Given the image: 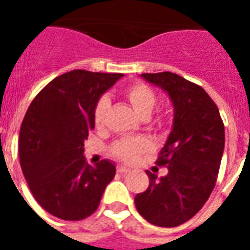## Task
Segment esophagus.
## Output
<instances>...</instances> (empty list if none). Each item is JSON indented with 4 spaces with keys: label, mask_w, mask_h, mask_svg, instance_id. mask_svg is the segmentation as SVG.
<instances>
[{
    "label": "esophagus",
    "mask_w": 250,
    "mask_h": 250,
    "mask_svg": "<svg viewBox=\"0 0 250 250\" xmlns=\"http://www.w3.org/2000/svg\"><path fill=\"white\" fill-rule=\"evenodd\" d=\"M117 171L119 172V174H127V172H129V171H131V168L119 165V166H117Z\"/></svg>",
    "instance_id": "34e87169"
}]
</instances>
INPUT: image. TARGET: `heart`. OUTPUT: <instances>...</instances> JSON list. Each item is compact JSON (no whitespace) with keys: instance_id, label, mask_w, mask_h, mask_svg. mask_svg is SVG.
Masks as SVG:
<instances>
[{"instance_id":"obj_1","label":"heart","mask_w":250,"mask_h":250,"mask_svg":"<svg viewBox=\"0 0 250 250\" xmlns=\"http://www.w3.org/2000/svg\"><path fill=\"white\" fill-rule=\"evenodd\" d=\"M125 97L131 104L132 109L143 119H148L152 115L153 110L157 105L156 92L144 83L131 84L125 89ZM110 100L106 96L98 98L93 110L94 125L100 127L105 123L107 113H109ZM158 125H165V121H160ZM150 150V143L144 137H135V139H122L118 140L111 146L110 153L117 160L123 162H135V161L144 153Z\"/></svg>"}]
</instances>
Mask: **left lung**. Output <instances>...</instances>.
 <instances>
[{
  "mask_svg": "<svg viewBox=\"0 0 250 250\" xmlns=\"http://www.w3.org/2000/svg\"><path fill=\"white\" fill-rule=\"evenodd\" d=\"M161 86L174 105V125L156 164L168 172L161 179L150 171L148 189L137 193L141 217L158 227L189 221L213 192L225 149V125L215 102L204 88L172 72L141 74Z\"/></svg>",
  "mask_w": 250,
  "mask_h": 250,
  "instance_id": "8db88e82",
  "label": "left lung"
}]
</instances>
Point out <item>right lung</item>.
I'll list each match as a JSON object with an SVG mask.
<instances>
[{
  "instance_id": "1",
  "label": "right lung",
  "mask_w": 250,
  "mask_h": 250,
  "mask_svg": "<svg viewBox=\"0 0 250 250\" xmlns=\"http://www.w3.org/2000/svg\"><path fill=\"white\" fill-rule=\"evenodd\" d=\"M122 74L74 70L53 79L33 98L21 122L19 160L36 201L63 221L96 211L115 166L84 158V140L94 128L96 102Z\"/></svg>"
}]
</instances>
